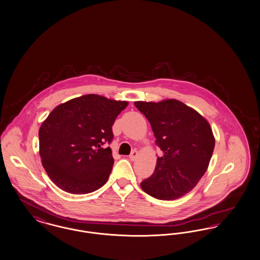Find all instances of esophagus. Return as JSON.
<instances>
[{
  "label": "esophagus",
  "instance_id": "esophagus-1",
  "mask_svg": "<svg viewBox=\"0 0 260 260\" xmlns=\"http://www.w3.org/2000/svg\"><path fill=\"white\" fill-rule=\"evenodd\" d=\"M138 154H139V152H138L136 150H134L132 152H131V154L129 155V158H130L131 160H133V161H134V160H136Z\"/></svg>",
  "mask_w": 260,
  "mask_h": 260
}]
</instances>
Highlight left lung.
I'll return each mask as SVG.
<instances>
[{"mask_svg":"<svg viewBox=\"0 0 260 260\" xmlns=\"http://www.w3.org/2000/svg\"><path fill=\"white\" fill-rule=\"evenodd\" d=\"M134 104L149 120L164 153L141 188L158 200L180 199L207 170L215 146L212 129L202 114L175 99Z\"/></svg>","mask_w":260,"mask_h":260,"instance_id":"obj_1","label":"left lung"}]
</instances>
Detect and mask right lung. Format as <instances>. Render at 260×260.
<instances>
[{
	"instance_id": "1",
	"label": "right lung",
	"mask_w": 260,
	"mask_h": 260,
	"mask_svg": "<svg viewBox=\"0 0 260 260\" xmlns=\"http://www.w3.org/2000/svg\"><path fill=\"white\" fill-rule=\"evenodd\" d=\"M128 106L96 94L74 98L55 107L39 129V153L48 176L69 193L103 187L113 165L112 125Z\"/></svg>"
}]
</instances>
